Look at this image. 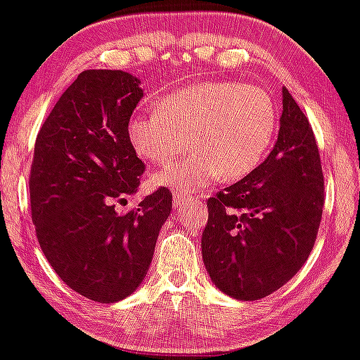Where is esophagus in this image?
Returning <instances> with one entry per match:
<instances>
[{
	"label": "esophagus",
	"mask_w": 360,
	"mask_h": 360,
	"mask_svg": "<svg viewBox=\"0 0 360 360\" xmlns=\"http://www.w3.org/2000/svg\"><path fill=\"white\" fill-rule=\"evenodd\" d=\"M194 200H198V198L186 196V194H183V193H174V194H172V203H174V208H181V206L191 205Z\"/></svg>",
	"instance_id": "34e87169"
}]
</instances>
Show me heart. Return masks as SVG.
Returning a JSON list of instances; mask_svg holds the SVG:
<instances>
[{"label":"heart","instance_id":"heart-1","mask_svg":"<svg viewBox=\"0 0 360 360\" xmlns=\"http://www.w3.org/2000/svg\"><path fill=\"white\" fill-rule=\"evenodd\" d=\"M278 108L266 89L238 82H201L169 94L159 110L137 113L127 131L139 157L171 160L186 146L193 152L152 176V184L191 193L225 174L249 176L269 150Z\"/></svg>","mask_w":360,"mask_h":360}]
</instances>
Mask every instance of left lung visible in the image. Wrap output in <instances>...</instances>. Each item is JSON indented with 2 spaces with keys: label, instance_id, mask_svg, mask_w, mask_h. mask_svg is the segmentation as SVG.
Listing matches in <instances>:
<instances>
[{
  "label": "left lung",
  "instance_id": "obj_1",
  "mask_svg": "<svg viewBox=\"0 0 360 360\" xmlns=\"http://www.w3.org/2000/svg\"><path fill=\"white\" fill-rule=\"evenodd\" d=\"M279 125L267 159L208 200L203 262L214 286L235 300L266 298L284 286L307 262L321 221L316 140L286 88Z\"/></svg>",
  "mask_w": 360,
  "mask_h": 360
}]
</instances>
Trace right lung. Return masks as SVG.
<instances>
[{"label":"right lung","instance_id":"right-lung-1","mask_svg":"<svg viewBox=\"0 0 360 360\" xmlns=\"http://www.w3.org/2000/svg\"><path fill=\"white\" fill-rule=\"evenodd\" d=\"M143 98L139 77L89 69L64 91L35 142L32 220L52 269L91 301L117 303L142 284L172 208L159 188L139 208L115 201L137 193L143 162L128 122Z\"/></svg>","mask_w":360,"mask_h":360}]
</instances>
